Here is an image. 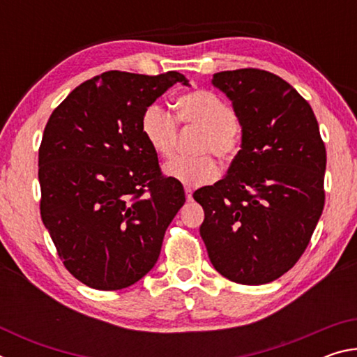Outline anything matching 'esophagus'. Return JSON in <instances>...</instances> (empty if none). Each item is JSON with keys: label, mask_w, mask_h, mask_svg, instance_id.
<instances>
[{"label": "esophagus", "mask_w": 357, "mask_h": 357, "mask_svg": "<svg viewBox=\"0 0 357 357\" xmlns=\"http://www.w3.org/2000/svg\"><path fill=\"white\" fill-rule=\"evenodd\" d=\"M184 192H185V198H187V200L190 202V200H192V192H193V190H192V187L185 185V187H184Z\"/></svg>", "instance_id": "obj_1"}]
</instances>
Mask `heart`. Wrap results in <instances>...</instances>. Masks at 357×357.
<instances>
[{
  "mask_svg": "<svg viewBox=\"0 0 357 357\" xmlns=\"http://www.w3.org/2000/svg\"><path fill=\"white\" fill-rule=\"evenodd\" d=\"M178 121L203 129L198 138L197 157H174L164 165L168 178L181 184L198 187L213 183L219 176V165L208 153L229 160L241 148V126L233 108L220 96L204 89L179 96L174 100ZM178 121L160 104H151L142 114V132L149 148L160 157H170L178 140Z\"/></svg>",
  "mask_w": 357,
  "mask_h": 357,
  "instance_id": "heart-1",
  "label": "heart"
}]
</instances>
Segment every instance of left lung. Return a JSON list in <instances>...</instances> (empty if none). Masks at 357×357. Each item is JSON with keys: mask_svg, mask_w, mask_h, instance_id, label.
<instances>
[{"mask_svg": "<svg viewBox=\"0 0 357 357\" xmlns=\"http://www.w3.org/2000/svg\"><path fill=\"white\" fill-rule=\"evenodd\" d=\"M243 128L227 176L202 187L200 234L217 273L263 285L298 263L324 208L326 148L312 107L279 75L217 72Z\"/></svg>", "mask_w": 357, "mask_h": 357, "instance_id": "1", "label": "left lung"}]
</instances>
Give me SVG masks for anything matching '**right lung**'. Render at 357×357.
I'll return each instance as SVG.
<instances>
[{"label": "right lung", "mask_w": 357, "mask_h": 357, "mask_svg": "<svg viewBox=\"0 0 357 357\" xmlns=\"http://www.w3.org/2000/svg\"><path fill=\"white\" fill-rule=\"evenodd\" d=\"M179 72H104L77 86L48 118L39 148L40 217L66 269L102 291L146 275L185 202L162 176L142 132L144 108Z\"/></svg>", "instance_id": "obj_1"}]
</instances>
